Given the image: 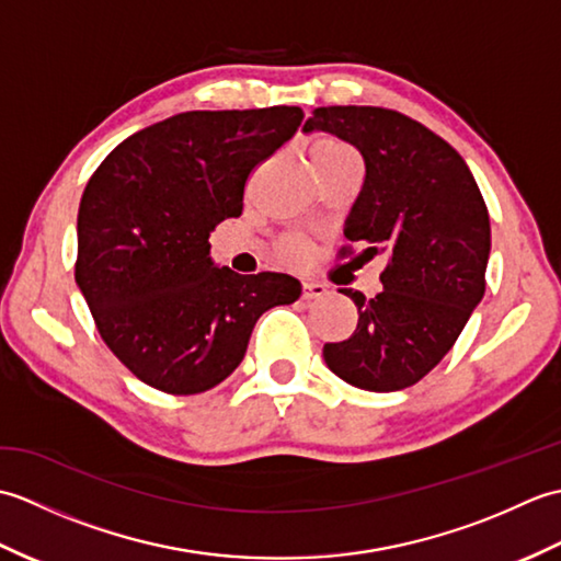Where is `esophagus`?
<instances>
[{
	"label": "esophagus",
	"mask_w": 561,
	"mask_h": 561,
	"mask_svg": "<svg viewBox=\"0 0 561 561\" xmlns=\"http://www.w3.org/2000/svg\"><path fill=\"white\" fill-rule=\"evenodd\" d=\"M301 296H304L306 301H316V299H323V296H328V289L323 287V284H318V282H304Z\"/></svg>",
	"instance_id": "1"
}]
</instances>
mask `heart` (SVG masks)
Returning <instances> with one entry per match:
<instances>
[{
	"mask_svg": "<svg viewBox=\"0 0 561 561\" xmlns=\"http://www.w3.org/2000/svg\"><path fill=\"white\" fill-rule=\"evenodd\" d=\"M337 159H354V151L344 145L340 139H320L311 149V161L313 163H323V161H337ZM282 253L291 262H299L306 257V243L299 241V238H289L284 241Z\"/></svg>",
	"mask_w": 561,
	"mask_h": 561,
	"instance_id": "b5f03b06",
	"label": "heart"
}]
</instances>
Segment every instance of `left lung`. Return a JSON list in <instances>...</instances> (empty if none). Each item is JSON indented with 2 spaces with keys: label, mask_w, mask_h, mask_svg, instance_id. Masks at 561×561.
Returning <instances> with one entry per match:
<instances>
[{
  "label": "left lung",
  "mask_w": 561,
  "mask_h": 561,
  "mask_svg": "<svg viewBox=\"0 0 561 561\" xmlns=\"http://www.w3.org/2000/svg\"><path fill=\"white\" fill-rule=\"evenodd\" d=\"M304 129L362 153L364 185L344 236L366 243V255H388L374 299L340 289L359 323L352 337L325 344V364L362 390L410 388L450 352L484 296L492 238L480 187L446 139L398 111L328 105ZM352 253L344 245L340 257Z\"/></svg>",
  "instance_id": "8db88e82"
}]
</instances>
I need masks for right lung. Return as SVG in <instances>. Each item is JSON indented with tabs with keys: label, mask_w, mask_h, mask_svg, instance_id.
I'll return each mask as SVG.
<instances>
[{
	"label": "right lung",
	"mask_w": 561,
	"mask_h": 561,
	"mask_svg": "<svg viewBox=\"0 0 561 561\" xmlns=\"http://www.w3.org/2000/svg\"><path fill=\"white\" fill-rule=\"evenodd\" d=\"M296 105L190 111L121 141L81 195L75 279L99 335L141 383L195 396L243 362L299 279L214 267L209 233L241 217L250 173L291 139Z\"/></svg>",
	"instance_id": "add662e5"
}]
</instances>
